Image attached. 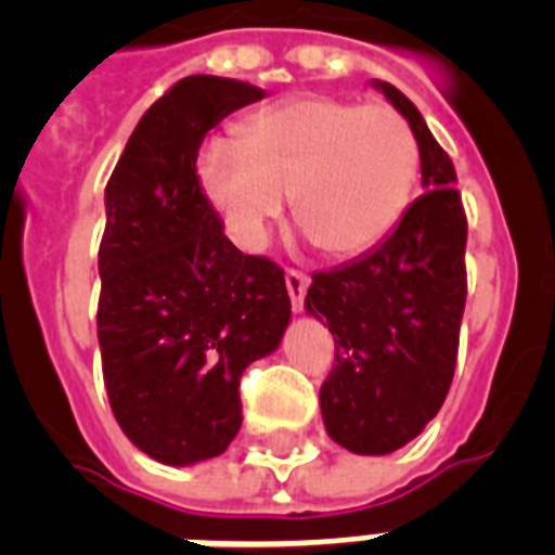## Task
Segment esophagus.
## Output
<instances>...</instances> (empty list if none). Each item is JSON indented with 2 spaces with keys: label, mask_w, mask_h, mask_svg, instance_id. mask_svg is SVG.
<instances>
[{
  "label": "esophagus",
  "mask_w": 555,
  "mask_h": 555,
  "mask_svg": "<svg viewBox=\"0 0 555 555\" xmlns=\"http://www.w3.org/2000/svg\"><path fill=\"white\" fill-rule=\"evenodd\" d=\"M285 285H287V294H291V305H294V311H302L305 294H308V285H311L308 273L291 268L285 273Z\"/></svg>",
  "instance_id": "34e87169"
}]
</instances>
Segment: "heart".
Returning <instances> with one entry per match:
<instances>
[{"label":"heart","instance_id":"heart-1","mask_svg":"<svg viewBox=\"0 0 555 555\" xmlns=\"http://www.w3.org/2000/svg\"><path fill=\"white\" fill-rule=\"evenodd\" d=\"M421 150L397 108L305 94L244 120L238 143L198 158L201 186L244 247H259L294 195L296 224L322 253L377 247L412 201Z\"/></svg>","mask_w":555,"mask_h":555}]
</instances>
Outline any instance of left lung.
Returning a JSON list of instances; mask_svg holds the SVG:
<instances>
[{"label":"left lung","instance_id":"left-lung-1","mask_svg":"<svg viewBox=\"0 0 555 555\" xmlns=\"http://www.w3.org/2000/svg\"><path fill=\"white\" fill-rule=\"evenodd\" d=\"M374 86L412 126L423 195L374 250L317 270L305 296L308 313L334 334L322 421L357 455L405 447L438 414L455 374L466 305V212L452 158L403 91Z\"/></svg>","mask_w":555,"mask_h":555}]
</instances>
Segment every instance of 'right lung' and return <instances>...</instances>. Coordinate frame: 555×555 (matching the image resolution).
<instances>
[{
    "label": "right lung",
    "instance_id": "right-lung-1",
    "mask_svg": "<svg viewBox=\"0 0 555 555\" xmlns=\"http://www.w3.org/2000/svg\"><path fill=\"white\" fill-rule=\"evenodd\" d=\"M247 82L192 74L146 108L106 184L98 339L120 429L169 466L221 455L242 426L244 369L291 322L285 270L244 256L204 195L198 150Z\"/></svg>",
    "mask_w": 555,
    "mask_h": 555
}]
</instances>
